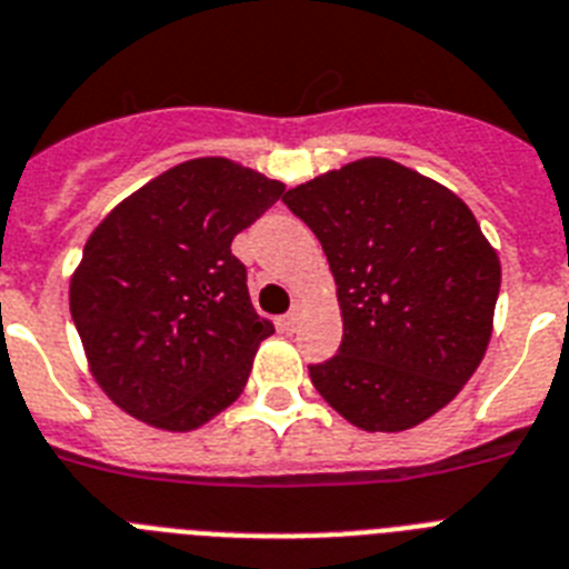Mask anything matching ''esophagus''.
Segmentation results:
<instances>
[{"mask_svg":"<svg viewBox=\"0 0 569 569\" xmlns=\"http://www.w3.org/2000/svg\"><path fill=\"white\" fill-rule=\"evenodd\" d=\"M298 321H300V312H298V309H292V312L283 315V318L277 321V327L283 329V332H295V327H298Z\"/></svg>","mask_w":569,"mask_h":569,"instance_id":"esophagus-1","label":"esophagus"}]
</instances>
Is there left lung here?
<instances>
[{
    "label": "left lung",
    "mask_w": 569,
    "mask_h": 569,
    "mask_svg": "<svg viewBox=\"0 0 569 569\" xmlns=\"http://www.w3.org/2000/svg\"><path fill=\"white\" fill-rule=\"evenodd\" d=\"M321 240L338 286V356L315 390L361 431H408L446 408L483 361L500 260L439 181L358 159L283 196Z\"/></svg>",
    "instance_id": "8db88e82"
}]
</instances>
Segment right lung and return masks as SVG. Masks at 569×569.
<instances>
[{"label": "right lung", "mask_w": 569, "mask_h": 569, "mask_svg": "<svg viewBox=\"0 0 569 569\" xmlns=\"http://www.w3.org/2000/svg\"><path fill=\"white\" fill-rule=\"evenodd\" d=\"M231 159L170 167L86 240L69 307L89 370L121 410L193 431L242 393L271 321L251 307L233 237L283 196Z\"/></svg>", "instance_id": "right-lung-1"}]
</instances>
